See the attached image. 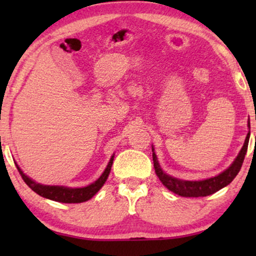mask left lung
<instances>
[{
    "mask_svg": "<svg viewBox=\"0 0 256 256\" xmlns=\"http://www.w3.org/2000/svg\"><path fill=\"white\" fill-rule=\"evenodd\" d=\"M248 127H250V132H248L247 138L244 140V144L242 149L240 150L239 155L236 158V160L232 163L228 169H226L224 172H222L218 176L208 178L205 180H198V182H190V180H180L177 178H174L169 176V174H164L163 170L160 169L158 160L155 152H152V160H154V168H155V172L160 180L162 182L164 186H166L170 191L174 192L176 194H180L182 197H206L214 192L219 191L220 188H225L228 185L242 166L244 156H246L248 142H250V124L248 122Z\"/></svg>",
    "mask_w": 256,
    "mask_h": 256,
    "instance_id": "1",
    "label": "left lung"
}]
</instances>
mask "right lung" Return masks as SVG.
Wrapping results in <instances>:
<instances>
[{
    "instance_id": "obj_1",
    "label": "right lung",
    "mask_w": 256,
    "mask_h": 256,
    "mask_svg": "<svg viewBox=\"0 0 256 256\" xmlns=\"http://www.w3.org/2000/svg\"><path fill=\"white\" fill-rule=\"evenodd\" d=\"M114 156H112V158L108 163L106 170L104 171V174H101L99 180H96L94 183H92L86 188H68L64 186H50V185H42L40 183H36L32 180H30L29 177L26 176L23 174V171L20 169L18 166L17 170L20 171V174L22 176L23 180L26 182V184L29 186L31 190L36 192L37 194L42 196V197L51 199V200L59 202H68V204H72V202H82L88 200L96 194L98 191L102 188L104 182L107 180L108 174L110 172L112 164H113Z\"/></svg>"
}]
</instances>
